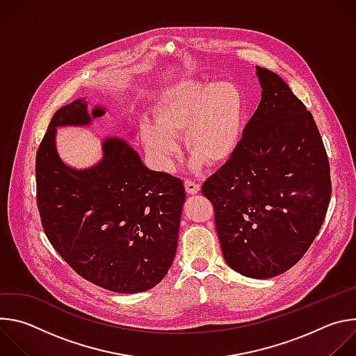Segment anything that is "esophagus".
<instances>
[{"instance_id":"obj_1","label":"esophagus","mask_w":356,"mask_h":356,"mask_svg":"<svg viewBox=\"0 0 356 356\" xmlns=\"http://www.w3.org/2000/svg\"><path fill=\"white\" fill-rule=\"evenodd\" d=\"M184 188L188 194H195L200 191V184L191 179H184Z\"/></svg>"}]
</instances>
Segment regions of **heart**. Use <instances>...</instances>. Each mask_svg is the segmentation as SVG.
I'll return each instance as SVG.
<instances>
[{"label":"heart","mask_w":356,"mask_h":356,"mask_svg":"<svg viewBox=\"0 0 356 356\" xmlns=\"http://www.w3.org/2000/svg\"><path fill=\"white\" fill-rule=\"evenodd\" d=\"M246 114L242 90L232 81H180L168 88L155 107V122L143 121L140 140L156 166L169 172L184 134L190 154L214 166L236 150ZM197 162V161H195Z\"/></svg>","instance_id":"b5f03b06"}]
</instances>
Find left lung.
Segmentation results:
<instances>
[{
  "label": "left lung",
  "mask_w": 356,
  "mask_h": 356,
  "mask_svg": "<svg viewBox=\"0 0 356 356\" xmlns=\"http://www.w3.org/2000/svg\"><path fill=\"white\" fill-rule=\"evenodd\" d=\"M262 99L234 155L201 186L227 264L253 279L294 266L331 198L327 152L312 113L276 73L257 66Z\"/></svg>",
  "instance_id": "1"
}]
</instances>
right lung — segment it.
Instances as JSON below:
<instances>
[{
  "label": "right lung",
  "instance_id": "add662e5",
  "mask_svg": "<svg viewBox=\"0 0 356 356\" xmlns=\"http://www.w3.org/2000/svg\"><path fill=\"white\" fill-rule=\"evenodd\" d=\"M104 114L94 108L92 118ZM84 101L62 107L36 152V202L43 231L66 264L86 280L115 293H139L168 273L177 248L183 181L149 170L124 140H104V158L86 170L56 152L62 125H86Z\"/></svg>",
  "mask_w": 356,
  "mask_h": 356
}]
</instances>
